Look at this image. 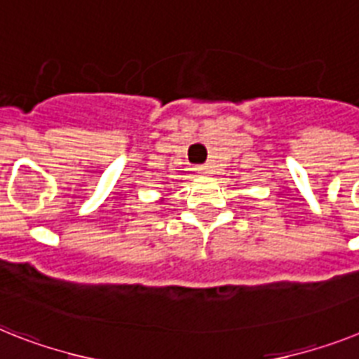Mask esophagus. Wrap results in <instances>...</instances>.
Instances as JSON below:
<instances>
[{"label": "esophagus", "instance_id": "1", "mask_svg": "<svg viewBox=\"0 0 359 359\" xmlns=\"http://www.w3.org/2000/svg\"><path fill=\"white\" fill-rule=\"evenodd\" d=\"M194 170H196V174H200V176H207V174L212 172V167L209 163H205V165H198Z\"/></svg>", "mask_w": 359, "mask_h": 359}]
</instances>
